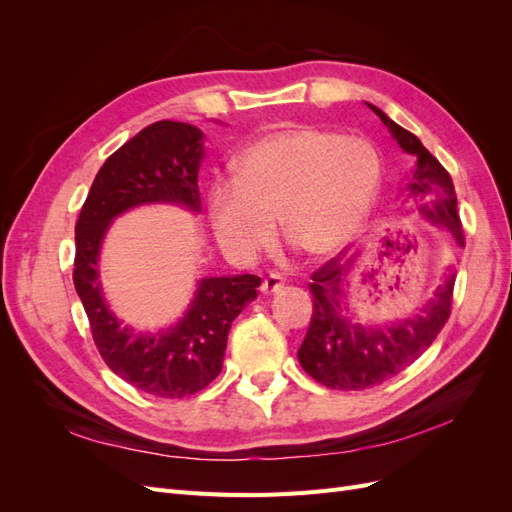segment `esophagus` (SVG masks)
I'll list each match as a JSON object with an SVG mask.
<instances>
[{
    "mask_svg": "<svg viewBox=\"0 0 512 512\" xmlns=\"http://www.w3.org/2000/svg\"><path fill=\"white\" fill-rule=\"evenodd\" d=\"M284 288V280L280 275H269V277H265V282H262V286H260V290L265 292V294H273V292H280Z\"/></svg>",
    "mask_w": 512,
    "mask_h": 512,
    "instance_id": "esophagus-1",
    "label": "esophagus"
}]
</instances>
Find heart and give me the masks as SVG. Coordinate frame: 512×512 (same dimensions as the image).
<instances>
[{
    "label": "heart",
    "instance_id": "1",
    "mask_svg": "<svg viewBox=\"0 0 512 512\" xmlns=\"http://www.w3.org/2000/svg\"><path fill=\"white\" fill-rule=\"evenodd\" d=\"M232 173L207 192L213 232L228 254L250 260L267 250L277 220L290 245L309 260H327L363 230L382 160L367 138L294 126L247 143Z\"/></svg>",
    "mask_w": 512,
    "mask_h": 512
}]
</instances>
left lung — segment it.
I'll return each mask as SVG.
<instances>
[{
	"instance_id": "left-lung-1",
	"label": "left lung",
	"mask_w": 512,
	"mask_h": 512,
	"mask_svg": "<svg viewBox=\"0 0 512 512\" xmlns=\"http://www.w3.org/2000/svg\"><path fill=\"white\" fill-rule=\"evenodd\" d=\"M384 123L397 145L416 158L404 192L418 203V213L433 226L451 232L463 245V228L457 213V194L451 175L431 156L418 138L367 104ZM356 256L329 260L312 275L309 292L314 297V314L299 348V363L316 382L337 391H361L382 384L412 365L438 337L451 316L455 273L438 286L433 299L412 318L382 327L354 322L344 305L348 273Z\"/></svg>"
}]
</instances>
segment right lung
<instances>
[{
  "instance_id": "right-lung-1",
  "label": "right lung",
  "mask_w": 512,
  "mask_h": 512,
  "mask_svg": "<svg viewBox=\"0 0 512 512\" xmlns=\"http://www.w3.org/2000/svg\"><path fill=\"white\" fill-rule=\"evenodd\" d=\"M203 138L181 121H156L138 132L102 164L74 228V288L98 352L121 380L153 397H188L218 378L230 324L258 297V275L203 277L183 318L158 333L121 327L104 299L98 260L117 215L156 203L200 213Z\"/></svg>"
}]
</instances>
